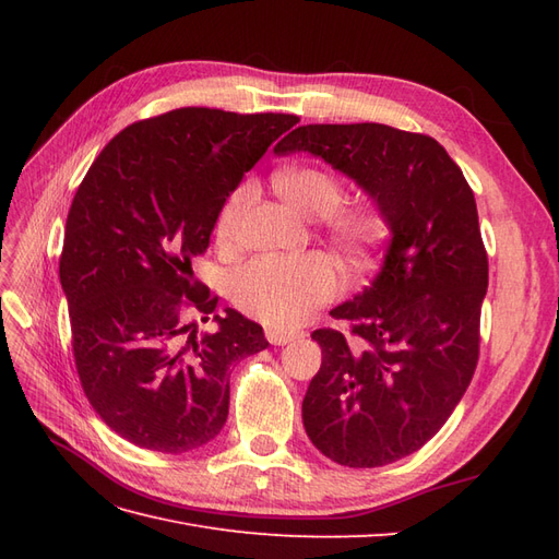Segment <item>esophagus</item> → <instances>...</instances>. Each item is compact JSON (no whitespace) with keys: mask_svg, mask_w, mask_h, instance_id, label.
I'll list each match as a JSON object with an SVG mask.
<instances>
[{"mask_svg":"<svg viewBox=\"0 0 559 559\" xmlns=\"http://www.w3.org/2000/svg\"><path fill=\"white\" fill-rule=\"evenodd\" d=\"M300 331H286V329H265V337L270 345H286L300 337Z\"/></svg>","mask_w":559,"mask_h":559,"instance_id":"obj_1","label":"esophagus"}]
</instances>
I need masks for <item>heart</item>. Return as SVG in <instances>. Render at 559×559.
Here are the masks:
<instances>
[{
  "label": "heart",
  "instance_id": "b5f03b06",
  "mask_svg": "<svg viewBox=\"0 0 559 559\" xmlns=\"http://www.w3.org/2000/svg\"><path fill=\"white\" fill-rule=\"evenodd\" d=\"M282 198L310 218H323L331 242L354 265H368L370 257L386 240L389 222L376 207H345L343 183L333 175L314 167L282 173L275 177ZM253 195L251 183H242L230 193L218 214V240L230 242L238 235L242 216ZM343 277L337 265L324 253L302 257H261L242 265L230 280L235 306L275 329H292L306 321L317 308L341 292Z\"/></svg>",
  "mask_w": 559,
  "mask_h": 559
}]
</instances>
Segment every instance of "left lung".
<instances>
[{
    "mask_svg": "<svg viewBox=\"0 0 559 559\" xmlns=\"http://www.w3.org/2000/svg\"><path fill=\"white\" fill-rule=\"evenodd\" d=\"M308 151L357 181L389 222L378 277L317 329L321 368L302 399L312 445L349 468L403 460L441 429L478 364L487 251L476 198L429 134L382 123L300 126L277 156Z\"/></svg>",
    "mask_w": 559,
    "mask_h": 559,
    "instance_id": "8db88e82",
    "label": "left lung"
}]
</instances>
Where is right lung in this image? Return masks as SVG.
Here are the masks:
<instances>
[{"label": "right lung", "instance_id": "obj_1", "mask_svg": "<svg viewBox=\"0 0 559 559\" xmlns=\"http://www.w3.org/2000/svg\"><path fill=\"white\" fill-rule=\"evenodd\" d=\"M294 114L181 107L121 130L72 200L60 257L74 364L95 413L132 445L181 454L224 429L230 370L263 329L193 277L226 198ZM214 332L197 331V317Z\"/></svg>", "mask_w": 559, "mask_h": 559}]
</instances>
